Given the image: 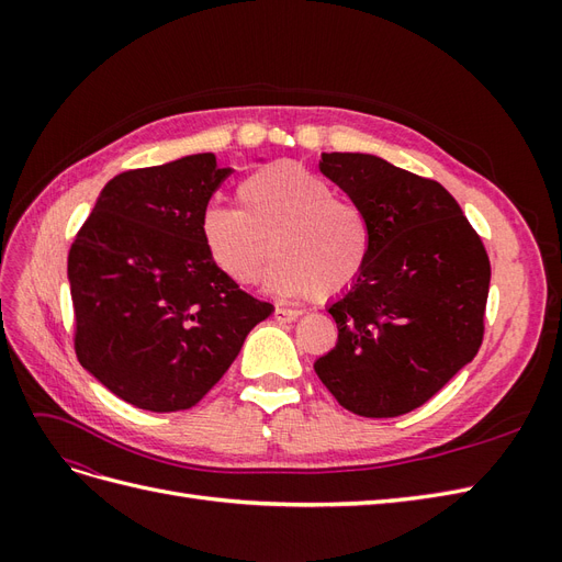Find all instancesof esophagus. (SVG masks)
I'll return each instance as SVG.
<instances>
[{
    "label": "esophagus",
    "mask_w": 562,
    "mask_h": 562,
    "mask_svg": "<svg viewBox=\"0 0 562 562\" xmlns=\"http://www.w3.org/2000/svg\"><path fill=\"white\" fill-rule=\"evenodd\" d=\"M297 316H300L297 310H285V307H277V310H274V318H277L279 323H291V321H295Z\"/></svg>",
    "instance_id": "34e87169"
}]
</instances>
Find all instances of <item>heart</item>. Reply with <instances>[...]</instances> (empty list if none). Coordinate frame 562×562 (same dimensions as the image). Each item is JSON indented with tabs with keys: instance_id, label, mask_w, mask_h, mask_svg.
<instances>
[{
	"instance_id": "1",
	"label": "heart",
	"mask_w": 562,
	"mask_h": 562,
	"mask_svg": "<svg viewBox=\"0 0 562 562\" xmlns=\"http://www.w3.org/2000/svg\"><path fill=\"white\" fill-rule=\"evenodd\" d=\"M239 209L211 203L201 213V241L211 260L239 285L258 283L274 252L269 288L288 297L342 295L370 255L363 209L337 196L307 168L281 161L236 187Z\"/></svg>"
}]
</instances>
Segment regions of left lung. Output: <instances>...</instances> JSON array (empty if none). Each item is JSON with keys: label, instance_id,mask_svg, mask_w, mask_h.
<instances>
[{"label": "left lung", "instance_id": "left-lung-1", "mask_svg": "<svg viewBox=\"0 0 562 562\" xmlns=\"http://www.w3.org/2000/svg\"><path fill=\"white\" fill-rule=\"evenodd\" d=\"M321 159V173L363 209L370 255L328 307L337 345L314 370L349 413L398 417L436 396L479 353L487 252L436 180L359 151Z\"/></svg>", "mask_w": 562, "mask_h": 562}]
</instances>
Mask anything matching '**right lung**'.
Segmentation results:
<instances>
[{
	"instance_id": "obj_1",
	"label": "right lung",
	"mask_w": 562,
	"mask_h": 562,
	"mask_svg": "<svg viewBox=\"0 0 562 562\" xmlns=\"http://www.w3.org/2000/svg\"><path fill=\"white\" fill-rule=\"evenodd\" d=\"M229 173L211 151L119 173L67 255L77 359L140 411L196 405L274 310L201 241V213Z\"/></svg>"
}]
</instances>
